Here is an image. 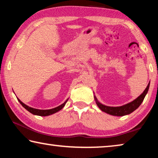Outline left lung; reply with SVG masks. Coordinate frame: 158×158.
I'll use <instances>...</instances> for the list:
<instances>
[{
    "instance_id": "obj_1",
    "label": "left lung",
    "mask_w": 158,
    "mask_h": 158,
    "mask_svg": "<svg viewBox=\"0 0 158 158\" xmlns=\"http://www.w3.org/2000/svg\"><path fill=\"white\" fill-rule=\"evenodd\" d=\"M150 83L148 84L146 89H145V91L138 96V97L135 99L133 102L127 103L126 105L122 106H118V107H111V106H107L103 105L102 103H99L96 99V98L94 96L96 100V103L98 108L102 110L103 112L107 113V114L112 115V116H123L125 115L130 114L131 113L133 112L134 110H136L138 107L140 106V105L142 103V102L144 100V98L145 95H146L148 89H149Z\"/></svg>"
}]
</instances>
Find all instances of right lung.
I'll list each match as a JSON object with an SVG mask.
<instances>
[{
    "label": "right lung",
    "mask_w": 158,
    "mask_h": 158,
    "mask_svg": "<svg viewBox=\"0 0 158 158\" xmlns=\"http://www.w3.org/2000/svg\"><path fill=\"white\" fill-rule=\"evenodd\" d=\"M18 102L20 103V104L23 106V107L25 108V109L27 110L28 111L31 113V114H34V115H37V116H49V115H52L53 114H55V113H56L59 110H60L62 109H63V107L64 106V105L66 104V103L68 101V99L66 101V102L62 103V105L56 107V108H54V109H48V110H40V109H33V108H31L30 106H28L25 105V103H23L18 98Z\"/></svg>",
    "instance_id": "obj_1"
}]
</instances>
